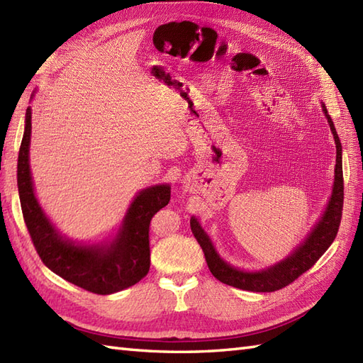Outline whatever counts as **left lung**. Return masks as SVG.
<instances>
[{
    "mask_svg": "<svg viewBox=\"0 0 363 363\" xmlns=\"http://www.w3.org/2000/svg\"><path fill=\"white\" fill-rule=\"evenodd\" d=\"M323 113L328 119L330 128L336 143V169H334V185L333 193L328 202V207L325 210L320 220L315 224L311 233L306 236L303 244L297 247L293 255L284 259L267 270L262 272H244L227 264L224 259H220L218 252L213 247L210 238L202 230L196 218L190 219V227L194 238L199 242L203 256H206L207 265L211 274L215 276L222 284L240 288V290L256 291V293H272L281 288L290 285L297 277L303 274L306 270L319 261V257L327 252L328 247L336 239L343 208V172H342V145L334 128L333 121L327 113V108L323 106Z\"/></svg>",
    "mask_w": 363,
    "mask_h": 363,
    "instance_id": "1",
    "label": "left lung"
}]
</instances>
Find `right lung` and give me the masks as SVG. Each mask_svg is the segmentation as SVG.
<instances>
[{"mask_svg": "<svg viewBox=\"0 0 363 363\" xmlns=\"http://www.w3.org/2000/svg\"><path fill=\"white\" fill-rule=\"evenodd\" d=\"M32 110H26V127L18 153V193L23 218L43 264L67 282L95 294H111L138 284L150 268L148 228L152 218L170 201V185L139 191L108 245H78L62 238L35 198L29 165Z\"/></svg>", "mask_w": 363, "mask_h": 363, "instance_id": "add662e5", "label": "right lung"}]
</instances>
